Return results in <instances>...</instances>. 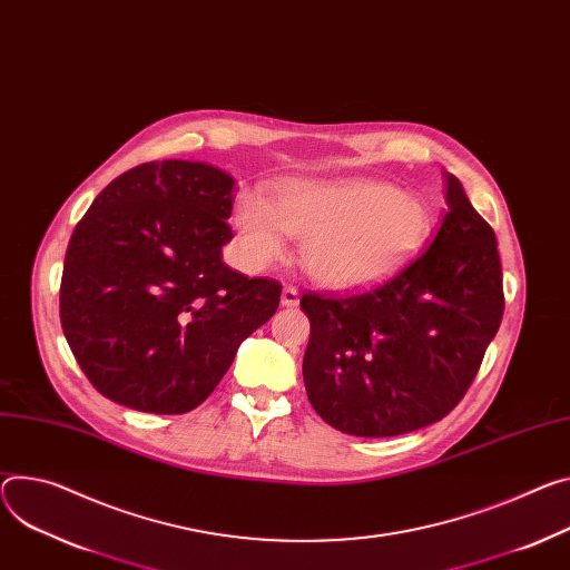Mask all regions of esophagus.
I'll use <instances>...</instances> for the list:
<instances>
[{
	"label": "esophagus",
	"instance_id": "1",
	"mask_svg": "<svg viewBox=\"0 0 570 570\" xmlns=\"http://www.w3.org/2000/svg\"><path fill=\"white\" fill-rule=\"evenodd\" d=\"M297 304H299V291L295 286H284L282 306H297Z\"/></svg>",
	"mask_w": 570,
	"mask_h": 570
}]
</instances>
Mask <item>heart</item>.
<instances>
[{
    "label": "heart",
    "instance_id": "1",
    "mask_svg": "<svg viewBox=\"0 0 570 570\" xmlns=\"http://www.w3.org/2000/svg\"><path fill=\"white\" fill-rule=\"evenodd\" d=\"M234 225L249 262L279 258L284 232L304 240L302 262L316 284L354 291L409 262L432 232V214L421 197L386 181H291L271 204L243 197Z\"/></svg>",
    "mask_w": 570,
    "mask_h": 570
}]
</instances>
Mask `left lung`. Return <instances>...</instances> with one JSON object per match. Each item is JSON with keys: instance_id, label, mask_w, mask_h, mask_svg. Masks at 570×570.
<instances>
[{"instance_id": "8db88e82", "label": "left lung", "mask_w": 570, "mask_h": 570, "mask_svg": "<svg viewBox=\"0 0 570 570\" xmlns=\"http://www.w3.org/2000/svg\"><path fill=\"white\" fill-rule=\"evenodd\" d=\"M445 204L425 252L391 279L356 295L299 299L312 323L306 395L334 430L384 439L428 428L480 371L504 312L498 243L450 173Z\"/></svg>"}]
</instances>
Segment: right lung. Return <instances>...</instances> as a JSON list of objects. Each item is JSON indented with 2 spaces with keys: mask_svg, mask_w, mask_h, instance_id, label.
I'll use <instances>...</instances> for the list:
<instances>
[{
  "mask_svg": "<svg viewBox=\"0 0 570 570\" xmlns=\"http://www.w3.org/2000/svg\"><path fill=\"white\" fill-rule=\"evenodd\" d=\"M234 179L199 161H151L101 190L63 264L61 325L90 384L147 413H186L214 393L282 286L223 262Z\"/></svg>",
  "mask_w": 570,
  "mask_h": 570,
  "instance_id": "obj_1",
  "label": "right lung"
}]
</instances>
